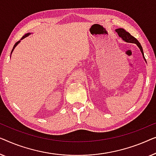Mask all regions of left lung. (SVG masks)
<instances>
[{
    "label": "left lung",
    "mask_w": 156,
    "mask_h": 156,
    "mask_svg": "<svg viewBox=\"0 0 156 156\" xmlns=\"http://www.w3.org/2000/svg\"><path fill=\"white\" fill-rule=\"evenodd\" d=\"M116 32H117V34H119V36L121 37V38L123 39V40L126 41V42H129V43H133V44H136L139 48L141 50L142 54H143V57L145 59V57H144V51H143V49H142V47L141 45V44L139 43V41L137 40L135 38V37H133V36H131V35L129 33V32H127L126 30L122 29V28H119V29H117L116 30ZM145 61H146V59H145Z\"/></svg>",
    "instance_id": "8db88e82"
}]
</instances>
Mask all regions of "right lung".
I'll list each match as a JSON object with an SVG mask.
<instances>
[{"instance_id": "add662e5", "label": "right lung", "mask_w": 156, "mask_h": 156, "mask_svg": "<svg viewBox=\"0 0 156 156\" xmlns=\"http://www.w3.org/2000/svg\"><path fill=\"white\" fill-rule=\"evenodd\" d=\"M30 33H27V34H25V35H24V36H23V37H22V38H21V39H23L24 38H25V37H28V36H29V35H30ZM20 42V41H17V42H16V43H15V44L14 45V47H13V49H12L11 54H12V52L13 51V50H14V49H15V47H16V46H17V44H19Z\"/></svg>"}]
</instances>
